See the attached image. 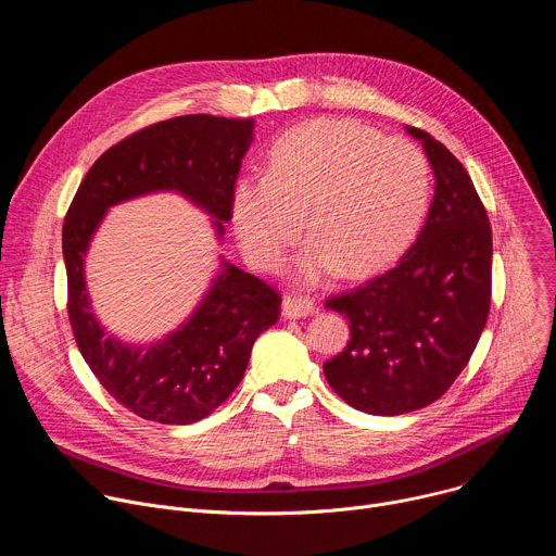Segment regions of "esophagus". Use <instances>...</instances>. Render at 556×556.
<instances>
[{"instance_id": "obj_1", "label": "esophagus", "mask_w": 556, "mask_h": 556, "mask_svg": "<svg viewBox=\"0 0 556 556\" xmlns=\"http://www.w3.org/2000/svg\"><path fill=\"white\" fill-rule=\"evenodd\" d=\"M316 312V305L314 301L305 299V296H294V294H288L283 296L281 301V314L286 316V319H305V316L314 314Z\"/></svg>"}]
</instances>
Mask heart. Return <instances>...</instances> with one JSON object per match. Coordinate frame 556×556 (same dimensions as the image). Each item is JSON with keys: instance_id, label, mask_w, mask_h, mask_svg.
Segmentation results:
<instances>
[{"instance_id": "1", "label": "heart", "mask_w": 556, "mask_h": 556, "mask_svg": "<svg viewBox=\"0 0 556 556\" xmlns=\"http://www.w3.org/2000/svg\"><path fill=\"white\" fill-rule=\"evenodd\" d=\"M429 165L405 138H380L345 118H316L283 134L266 176L235 182L230 219L247 260L275 273L305 228L296 277L316 286L341 268L371 275L412 244L429 206Z\"/></svg>"}]
</instances>
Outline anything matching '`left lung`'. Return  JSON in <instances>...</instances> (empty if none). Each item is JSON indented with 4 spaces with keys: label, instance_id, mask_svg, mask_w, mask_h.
<instances>
[{
    "label": "left lung",
    "instance_id": "left-lung-1",
    "mask_svg": "<svg viewBox=\"0 0 556 556\" xmlns=\"http://www.w3.org/2000/svg\"><path fill=\"white\" fill-rule=\"evenodd\" d=\"M422 142L435 193L414 247L391 270L326 301L350 321V343L324 365L330 387L358 412L401 416L435 403L466 367L489 319L493 235L457 157Z\"/></svg>",
    "mask_w": 556,
    "mask_h": 556
}]
</instances>
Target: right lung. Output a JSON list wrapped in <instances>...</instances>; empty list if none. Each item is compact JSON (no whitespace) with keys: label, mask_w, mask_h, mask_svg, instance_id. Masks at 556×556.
I'll return each mask as SVG.
<instances>
[{"label":"right lung","mask_w":556,"mask_h":556,"mask_svg":"<svg viewBox=\"0 0 556 556\" xmlns=\"http://www.w3.org/2000/svg\"><path fill=\"white\" fill-rule=\"evenodd\" d=\"M253 131L255 118L208 114L144 127L99 157L67 208L63 262L76 345L116 403L144 420L191 425L215 412L240 384L257 337L277 324L281 296L222 257L200 303L174 332L125 343L94 312L86 281L90 244L112 206L151 193H178L202 208L222 242Z\"/></svg>","instance_id":"obj_1"}]
</instances>
